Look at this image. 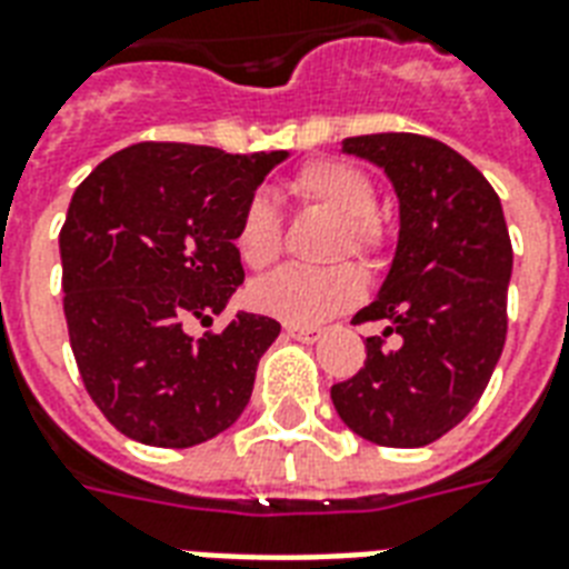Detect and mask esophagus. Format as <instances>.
Instances as JSON below:
<instances>
[{
	"instance_id": "esophagus-1",
	"label": "esophagus",
	"mask_w": 569,
	"mask_h": 569,
	"mask_svg": "<svg viewBox=\"0 0 569 569\" xmlns=\"http://www.w3.org/2000/svg\"><path fill=\"white\" fill-rule=\"evenodd\" d=\"M286 333H289L292 340L316 342L319 337H322V328H310V325H286Z\"/></svg>"
}]
</instances>
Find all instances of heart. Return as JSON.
Returning a JSON list of instances; mask_svg holds the SVG:
<instances>
[{
  "label": "heart",
  "mask_w": 569,
  "mask_h": 569,
  "mask_svg": "<svg viewBox=\"0 0 569 569\" xmlns=\"http://www.w3.org/2000/svg\"><path fill=\"white\" fill-rule=\"evenodd\" d=\"M289 193L303 206H316L340 217L333 253L372 256L381 247V227L372 217V181L346 160H313L303 163L289 181ZM238 259L247 268H268L280 253V217L266 197H250L238 214L232 232ZM250 303L259 313L274 316L289 325H316L328 316L352 307L361 295V274L355 266L340 262L331 268L286 266L250 286Z\"/></svg>",
  "instance_id": "obj_1"
}]
</instances>
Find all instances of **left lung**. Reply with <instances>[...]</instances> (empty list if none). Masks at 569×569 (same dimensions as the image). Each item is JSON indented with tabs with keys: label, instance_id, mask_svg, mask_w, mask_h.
<instances>
[{
	"label": "left lung",
	"instance_id": "obj_1",
	"mask_svg": "<svg viewBox=\"0 0 569 569\" xmlns=\"http://www.w3.org/2000/svg\"><path fill=\"white\" fill-rule=\"evenodd\" d=\"M342 151L376 163L400 202V236L358 322H388L397 349L367 337L361 372L331 388L346 427L381 448H423L487 390L507 337L513 247L501 199L459 151L418 133H370Z\"/></svg>",
	"mask_w": 569,
	"mask_h": 569
}]
</instances>
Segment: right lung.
I'll return each instance as SVG.
<instances>
[{
    "instance_id": "add662e5",
    "label": "right lung",
    "mask_w": 569,
    "mask_h": 569,
    "mask_svg": "<svg viewBox=\"0 0 569 569\" xmlns=\"http://www.w3.org/2000/svg\"><path fill=\"white\" fill-rule=\"evenodd\" d=\"M289 151L227 154L137 142L73 190L59 232L68 337L94 406L128 439L193 448L241 418L280 322L238 310L211 325L244 280L238 214Z\"/></svg>"
}]
</instances>
